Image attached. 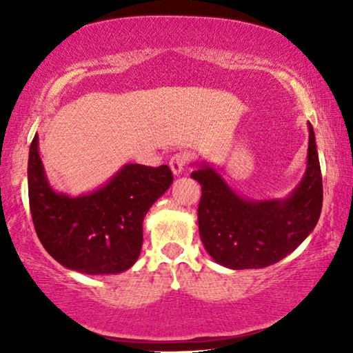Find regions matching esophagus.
Masks as SVG:
<instances>
[{"mask_svg": "<svg viewBox=\"0 0 353 353\" xmlns=\"http://www.w3.org/2000/svg\"><path fill=\"white\" fill-rule=\"evenodd\" d=\"M190 161V157H188L186 152H178V154H173L170 162H168V165H170V170L175 176L181 175L183 170H185L186 163Z\"/></svg>", "mask_w": 353, "mask_h": 353, "instance_id": "esophagus-1", "label": "esophagus"}]
</instances>
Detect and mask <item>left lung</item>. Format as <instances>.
I'll use <instances>...</instances> for the list:
<instances>
[{
    "instance_id": "8db88e82",
    "label": "left lung",
    "mask_w": 353,
    "mask_h": 353,
    "mask_svg": "<svg viewBox=\"0 0 353 353\" xmlns=\"http://www.w3.org/2000/svg\"><path fill=\"white\" fill-rule=\"evenodd\" d=\"M191 178L202 196L197 210L199 236L207 254L230 270L265 268L296 250L318 223L323 181L315 132L308 123L307 168L281 199L241 196L209 162H196Z\"/></svg>"
}]
</instances>
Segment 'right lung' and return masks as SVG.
I'll use <instances>...</instances> for the list:
<instances>
[{"instance_id":"1","label":"right lung","mask_w":353,"mask_h":353,"mask_svg":"<svg viewBox=\"0 0 353 353\" xmlns=\"http://www.w3.org/2000/svg\"><path fill=\"white\" fill-rule=\"evenodd\" d=\"M28 201L43 248L62 267L83 274H117L133 267L143 220L173 183L167 165L125 163L103 186L72 197L48 180L35 134L28 152Z\"/></svg>"}]
</instances>
